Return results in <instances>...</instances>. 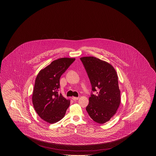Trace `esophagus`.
I'll return each instance as SVG.
<instances>
[{"mask_svg":"<svg viewBox=\"0 0 156 156\" xmlns=\"http://www.w3.org/2000/svg\"><path fill=\"white\" fill-rule=\"evenodd\" d=\"M72 99L74 100V101H76L79 99V97H73Z\"/></svg>","mask_w":156,"mask_h":156,"instance_id":"1","label":"esophagus"}]
</instances>
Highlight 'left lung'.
I'll use <instances>...</instances> for the list:
<instances>
[{"label": "left lung", "mask_w": 156, "mask_h": 156, "mask_svg": "<svg viewBox=\"0 0 156 156\" xmlns=\"http://www.w3.org/2000/svg\"><path fill=\"white\" fill-rule=\"evenodd\" d=\"M80 59L92 86L86 110L94 122L103 124L116 113L120 103L118 75L115 68L106 61L94 57Z\"/></svg>", "instance_id": "8db88e82"}]
</instances>
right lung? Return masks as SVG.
<instances>
[{
    "mask_svg": "<svg viewBox=\"0 0 156 156\" xmlns=\"http://www.w3.org/2000/svg\"><path fill=\"white\" fill-rule=\"evenodd\" d=\"M75 60L69 58L54 60L37 75L32 96L33 104L38 115L49 123L62 119L70 105V101L58 91L61 76Z\"/></svg>",
    "mask_w": 156,
    "mask_h": 156,
    "instance_id": "obj_1",
    "label": "right lung"
}]
</instances>
